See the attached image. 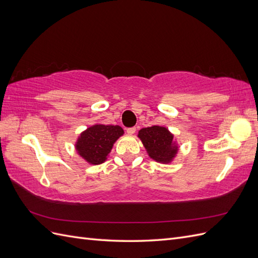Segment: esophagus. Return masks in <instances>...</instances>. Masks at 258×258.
<instances>
[{"label": "esophagus", "instance_id": "esophagus-1", "mask_svg": "<svg viewBox=\"0 0 258 258\" xmlns=\"http://www.w3.org/2000/svg\"><path fill=\"white\" fill-rule=\"evenodd\" d=\"M136 131H137L136 127H130V128L127 129V134L128 135H134V134H136Z\"/></svg>", "mask_w": 258, "mask_h": 258}]
</instances>
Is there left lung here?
Instances as JSON below:
<instances>
[{"label": "left lung", "instance_id": "left-lung-1", "mask_svg": "<svg viewBox=\"0 0 258 258\" xmlns=\"http://www.w3.org/2000/svg\"><path fill=\"white\" fill-rule=\"evenodd\" d=\"M138 137L154 160L167 163L173 159L177 146L173 143V136L165 127L153 126L139 131Z\"/></svg>", "mask_w": 258, "mask_h": 258}]
</instances>
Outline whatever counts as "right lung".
<instances>
[{"label": "right lung", "instance_id": "add662e5", "mask_svg": "<svg viewBox=\"0 0 258 258\" xmlns=\"http://www.w3.org/2000/svg\"><path fill=\"white\" fill-rule=\"evenodd\" d=\"M123 130L119 126L95 124L84 131L76 142V151L91 165H100L105 161L113 144Z\"/></svg>", "mask_w": 258, "mask_h": 258}]
</instances>
